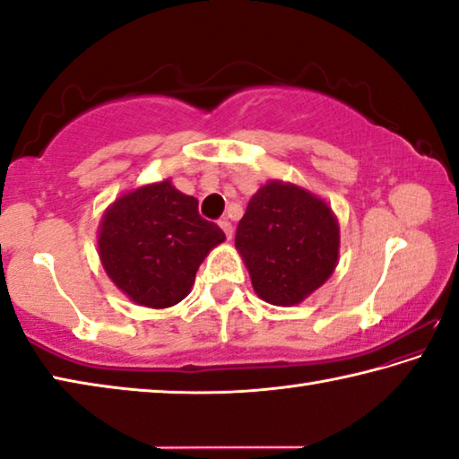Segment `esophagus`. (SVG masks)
I'll return each mask as SVG.
<instances>
[{
    "label": "esophagus",
    "instance_id": "esophagus-1",
    "mask_svg": "<svg viewBox=\"0 0 459 459\" xmlns=\"http://www.w3.org/2000/svg\"><path fill=\"white\" fill-rule=\"evenodd\" d=\"M219 227L224 230V235H227V238H232V224L227 219H221L219 221Z\"/></svg>",
    "mask_w": 459,
    "mask_h": 459
}]
</instances>
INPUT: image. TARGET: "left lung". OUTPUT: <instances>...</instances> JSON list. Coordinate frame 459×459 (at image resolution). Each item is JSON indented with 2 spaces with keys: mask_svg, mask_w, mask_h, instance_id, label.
Instances as JSON below:
<instances>
[{
  "mask_svg": "<svg viewBox=\"0 0 459 459\" xmlns=\"http://www.w3.org/2000/svg\"><path fill=\"white\" fill-rule=\"evenodd\" d=\"M235 247L259 298L287 307L304 301L333 273L340 227L316 194L271 180L248 200Z\"/></svg>",
  "mask_w": 459,
  "mask_h": 459,
  "instance_id": "1",
  "label": "left lung"
}]
</instances>
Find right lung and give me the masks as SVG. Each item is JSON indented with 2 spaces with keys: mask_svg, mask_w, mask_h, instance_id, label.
<instances>
[{
  "mask_svg": "<svg viewBox=\"0 0 459 459\" xmlns=\"http://www.w3.org/2000/svg\"><path fill=\"white\" fill-rule=\"evenodd\" d=\"M224 232L198 214V200L155 182L123 194L99 227L107 275L137 306L172 307L190 293L200 263Z\"/></svg>",
  "mask_w": 459,
  "mask_h": 459,
  "instance_id": "add662e5",
  "label": "right lung"
}]
</instances>
